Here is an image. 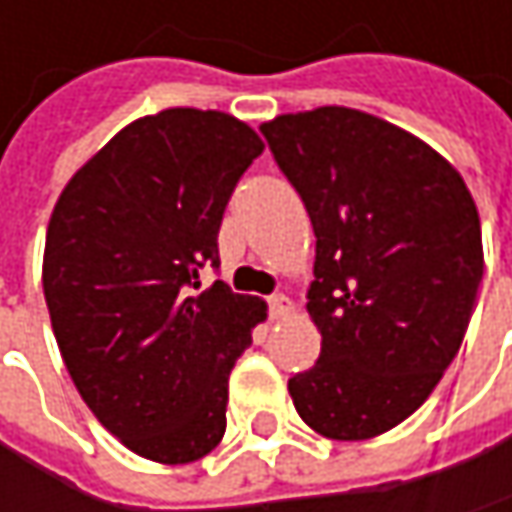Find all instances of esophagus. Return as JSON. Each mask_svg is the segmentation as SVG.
Here are the masks:
<instances>
[{
	"label": "esophagus",
	"mask_w": 512,
	"mask_h": 512,
	"mask_svg": "<svg viewBox=\"0 0 512 512\" xmlns=\"http://www.w3.org/2000/svg\"><path fill=\"white\" fill-rule=\"evenodd\" d=\"M290 311H293V302H290L284 293L269 296V317H272V320H281V317H287Z\"/></svg>",
	"instance_id": "1"
}]
</instances>
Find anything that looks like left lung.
<instances>
[{
  "label": "left lung",
  "instance_id": "8db88e82",
  "mask_svg": "<svg viewBox=\"0 0 512 512\" xmlns=\"http://www.w3.org/2000/svg\"><path fill=\"white\" fill-rule=\"evenodd\" d=\"M317 237L308 314L320 358L287 388L320 436L406 421L460 353L483 278L480 216L460 171L412 133L347 106L260 127Z\"/></svg>",
  "mask_w": 512,
  "mask_h": 512
}]
</instances>
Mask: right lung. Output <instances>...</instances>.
Returning <instances> with one entry per match:
<instances>
[{"label":"right lung","mask_w":512,"mask_h":512,"mask_svg":"<svg viewBox=\"0 0 512 512\" xmlns=\"http://www.w3.org/2000/svg\"><path fill=\"white\" fill-rule=\"evenodd\" d=\"M257 133L225 112L165 109L124 127L55 201L44 296L67 373L133 454L183 465L225 436L228 376L266 302L198 272Z\"/></svg>","instance_id":"obj_1"}]
</instances>
